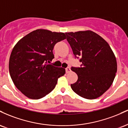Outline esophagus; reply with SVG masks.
Segmentation results:
<instances>
[{
    "instance_id": "34e87169",
    "label": "esophagus",
    "mask_w": 128,
    "mask_h": 128,
    "mask_svg": "<svg viewBox=\"0 0 128 128\" xmlns=\"http://www.w3.org/2000/svg\"><path fill=\"white\" fill-rule=\"evenodd\" d=\"M66 72L67 73H70V72H71V69L70 68V67H67V68H66Z\"/></svg>"
}]
</instances>
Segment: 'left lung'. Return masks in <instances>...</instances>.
I'll use <instances>...</instances> for the list:
<instances>
[{"label": "left lung", "mask_w": 128, "mask_h": 128, "mask_svg": "<svg viewBox=\"0 0 128 128\" xmlns=\"http://www.w3.org/2000/svg\"><path fill=\"white\" fill-rule=\"evenodd\" d=\"M67 40L80 67H72L78 76L71 84L73 92L87 99H94L109 89L115 78L117 66L115 55L106 41L91 30L66 32Z\"/></svg>", "instance_id": "8db88e82"}]
</instances>
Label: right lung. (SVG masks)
Returning <instances> with one entry per match:
<instances>
[{"label": "right lung", "instance_id": "obj_1", "mask_svg": "<svg viewBox=\"0 0 128 128\" xmlns=\"http://www.w3.org/2000/svg\"><path fill=\"white\" fill-rule=\"evenodd\" d=\"M66 38L62 32L36 29L14 47L9 61L10 76L16 87L29 99L46 96L66 73L65 68L48 64L54 58V46Z\"/></svg>", "mask_w": 128, "mask_h": 128}]
</instances>
